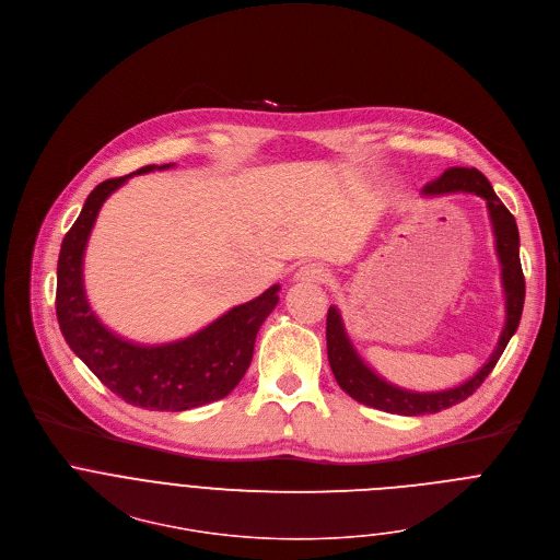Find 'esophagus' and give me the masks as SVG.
<instances>
[{"label": "esophagus", "instance_id": "obj_1", "mask_svg": "<svg viewBox=\"0 0 560 560\" xmlns=\"http://www.w3.org/2000/svg\"><path fill=\"white\" fill-rule=\"evenodd\" d=\"M327 279H329V270L323 268L320 264H305L294 275V281L299 283H325Z\"/></svg>", "mask_w": 560, "mask_h": 560}]
</instances>
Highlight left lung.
<instances>
[{
	"mask_svg": "<svg viewBox=\"0 0 560 560\" xmlns=\"http://www.w3.org/2000/svg\"><path fill=\"white\" fill-rule=\"evenodd\" d=\"M453 194H472L486 200L488 215L492 222L494 233V248L501 264V285L505 294V323L499 336V342L486 364L477 371L472 378L466 383L444 389V392H411L402 389L398 385L387 383L383 376H378L374 369H371L353 347L342 316L336 305H329L327 310V358L331 374L338 383V387L349 394L360 405L374 407L387 413L398 416H424V413H440L453 405H459L472 392L479 389V385L488 378L490 371L494 369L497 360L501 358L505 345L514 336L521 312H523V299H525V279L521 270L518 259V229L512 218V213L503 207V202L497 198L492 184L486 179L483 173L477 168H464L453 166L446 168L438 179L429 182L422 196L424 198H440V196H453Z\"/></svg>",
	"mask_w": 560,
	"mask_h": 560,
	"instance_id": "1",
	"label": "left lung"
}]
</instances>
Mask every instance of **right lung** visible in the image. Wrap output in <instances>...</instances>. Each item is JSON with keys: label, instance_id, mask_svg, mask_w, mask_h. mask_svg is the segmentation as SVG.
Wrapping results in <instances>:
<instances>
[{"label": "right lung", "instance_id": "add662e5", "mask_svg": "<svg viewBox=\"0 0 560 560\" xmlns=\"http://www.w3.org/2000/svg\"><path fill=\"white\" fill-rule=\"evenodd\" d=\"M149 164L101 182L68 231L57 266V318L70 349L118 398L149 411H186L226 398L244 378L255 338L279 303V285L235 305L200 331L164 345H138L116 336L92 312L83 285V255L103 202Z\"/></svg>", "mask_w": 560, "mask_h": 560}]
</instances>
